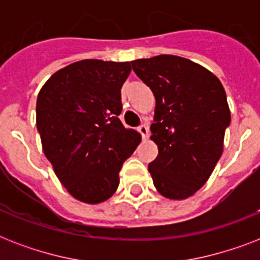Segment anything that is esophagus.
I'll return each instance as SVG.
<instances>
[{
  "instance_id": "esophagus-1",
  "label": "esophagus",
  "mask_w": 260,
  "mask_h": 260,
  "mask_svg": "<svg viewBox=\"0 0 260 260\" xmlns=\"http://www.w3.org/2000/svg\"><path fill=\"white\" fill-rule=\"evenodd\" d=\"M139 132L142 134L143 139L148 138V135H150V131H148V126H147V124H140V126H139Z\"/></svg>"
}]
</instances>
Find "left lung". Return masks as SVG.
Wrapping results in <instances>:
<instances>
[{
	"label": "left lung",
	"instance_id": "8db88e82",
	"mask_svg": "<svg viewBox=\"0 0 260 260\" xmlns=\"http://www.w3.org/2000/svg\"><path fill=\"white\" fill-rule=\"evenodd\" d=\"M131 64L156 101L151 139L159 152L148 171L162 196L185 200L205 185L222 154L231 122L225 90L205 67L175 55Z\"/></svg>",
	"mask_w": 260,
	"mask_h": 260
}]
</instances>
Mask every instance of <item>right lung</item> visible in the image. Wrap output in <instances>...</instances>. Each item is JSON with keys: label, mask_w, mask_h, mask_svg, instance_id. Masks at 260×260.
I'll return each instance as SVG.
<instances>
[{"label": "right lung", "mask_w": 260, "mask_h": 260, "mask_svg": "<svg viewBox=\"0 0 260 260\" xmlns=\"http://www.w3.org/2000/svg\"><path fill=\"white\" fill-rule=\"evenodd\" d=\"M129 62L86 59L56 71L36 102L44 155L74 198L106 201L117 190L122 163L142 136L120 121L121 87Z\"/></svg>", "instance_id": "1"}]
</instances>
